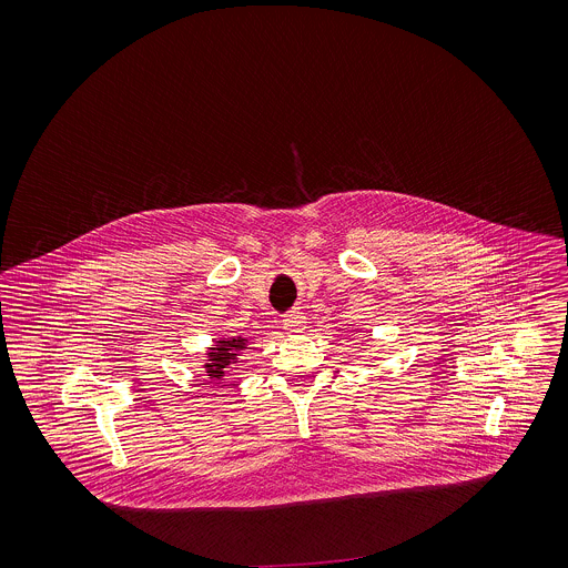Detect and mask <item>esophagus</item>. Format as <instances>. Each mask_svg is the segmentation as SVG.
<instances>
[{
  "mask_svg": "<svg viewBox=\"0 0 568 568\" xmlns=\"http://www.w3.org/2000/svg\"><path fill=\"white\" fill-rule=\"evenodd\" d=\"M282 325H284V329H286V332H291V334H300V332H304V329H306V317H304V313H300V311H291V313H286V315H284Z\"/></svg>",
  "mask_w": 568,
  "mask_h": 568,
  "instance_id": "esophagus-1",
  "label": "esophagus"
}]
</instances>
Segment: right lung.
Masks as SVG:
<instances>
[{"mask_svg":"<svg viewBox=\"0 0 568 568\" xmlns=\"http://www.w3.org/2000/svg\"><path fill=\"white\" fill-rule=\"evenodd\" d=\"M244 345H246V338L243 336H234V338H223V341H216V347H212V352L207 354V363H205V374L214 381H223L225 376V367L236 363L239 354L243 352Z\"/></svg>","mask_w":568,"mask_h":568,"instance_id":"1","label":"right lung"}]
</instances>
